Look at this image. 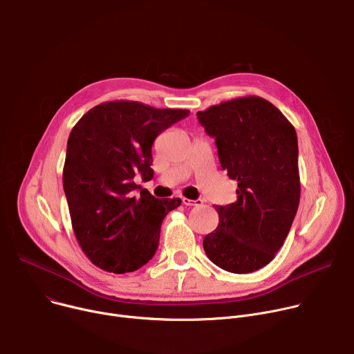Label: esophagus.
<instances>
[{
  "label": "esophagus",
  "mask_w": 354,
  "mask_h": 354,
  "mask_svg": "<svg viewBox=\"0 0 354 354\" xmlns=\"http://www.w3.org/2000/svg\"><path fill=\"white\" fill-rule=\"evenodd\" d=\"M182 203H183L185 206H200V205H203V200H200V198H197V200H190V198H187V197H182Z\"/></svg>",
  "instance_id": "1"
}]
</instances>
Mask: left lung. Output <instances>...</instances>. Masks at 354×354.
Returning a JSON list of instances; mask_svg holds the SVG:
<instances>
[{"instance_id":"8db88e82","label":"left lung","mask_w":354,"mask_h":354,"mask_svg":"<svg viewBox=\"0 0 354 354\" xmlns=\"http://www.w3.org/2000/svg\"><path fill=\"white\" fill-rule=\"evenodd\" d=\"M197 119L216 138L221 168L238 182L235 203L216 207L220 221L205 236V252L227 272H255L273 261L298 209L295 129L261 96L225 100Z\"/></svg>"}]
</instances>
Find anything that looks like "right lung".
Masks as SVG:
<instances>
[{
	"instance_id": "right-lung-1",
	"label": "right lung",
	"mask_w": 354,
	"mask_h": 354,
	"mask_svg": "<svg viewBox=\"0 0 354 354\" xmlns=\"http://www.w3.org/2000/svg\"><path fill=\"white\" fill-rule=\"evenodd\" d=\"M187 115V109L112 100L88 111L73 127L63 186L75 238L99 269L134 272L156 255L161 224L182 200L156 198L134 176H154V140Z\"/></svg>"
}]
</instances>
